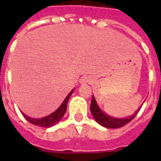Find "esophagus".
<instances>
[{"mask_svg":"<svg viewBox=\"0 0 161 161\" xmlns=\"http://www.w3.org/2000/svg\"><path fill=\"white\" fill-rule=\"evenodd\" d=\"M88 82H90V78L87 77H82L80 79V84H86Z\"/></svg>","mask_w":161,"mask_h":161,"instance_id":"34e87169","label":"esophagus"}]
</instances>
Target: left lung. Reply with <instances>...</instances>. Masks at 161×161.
Returning <instances> with one entry per match:
<instances>
[{"mask_svg":"<svg viewBox=\"0 0 161 161\" xmlns=\"http://www.w3.org/2000/svg\"><path fill=\"white\" fill-rule=\"evenodd\" d=\"M140 108L135 112V114L133 115H130V116L126 117V118H115V117L110 116V115L105 114L104 112H103L101 108H99L94 96L92 97L91 103V112L95 120L97 121L101 126L107 128H118L123 127L124 125L128 123L129 121H131L133 119L135 118V116L137 115V113L140 110Z\"/></svg>","mask_w":161,"mask_h":161,"instance_id":"obj_1","label":"left lung"}]
</instances>
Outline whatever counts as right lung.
<instances>
[{"mask_svg": "<svg viewBox=\"0 0 161 161\" xmlns=\"http://www.w3.org/2000/svg\"><path fill=\"white\" fill-rule=\"evenodd\" d=\"M73 91L74 89L68 94V96H67L65 99L62 103V104L60 105L59 107L57 108L56 110L53 112V113H52L51 115H47L46 117H42V118H32V117H29V116L25 115L24 113H22V115L32 124L38 126V127H41V128H51V127H53L55 124H57L61 119L63 118L64 115L66 112L67 103L69 101L71 94L73 93Z\"/></svg>", "mask_w": 161, "mask_h": 161, "instance_id": "obj_1", "label": "right lung"}]
</instances>
